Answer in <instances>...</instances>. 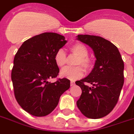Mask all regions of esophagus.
I'll list each match as a JSON object with an SVG mask.
<instances>
[{
	"instance_id": "esophagus-1",
	"label": "esophagus",
	"mask_w": 134,
	"mask_h": 134,
	"mask_svg": "<svg viewBox=\"0 0 134 134\" xmlns=\"http://www.w3.org/2000/svg\"><path fill=\"white\" fill-rule=\"evenodd\" d=\"M75 85V82L74 81H71V86H73Z\"/></svg>"
}]
</instances>
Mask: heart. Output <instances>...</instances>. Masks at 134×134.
I'll return each instance as SVG.
<instances>
[{"label": "heart", "instance_id": "1", "mask_svg": "<svg viewBox=\"0 0 134 134\" xmlns=\"http://www.w3.org/2000/svg\"><path fill=\"white\" fill-rule=\"evenodd\" d=\"M70 51L73 55L78 56L75 61V66H81L86 71H90L92 68V60L87 57L88 49L84 44L76 43L71 45ZM54 61L59 68H63L67 62L66 53L63 49H59L55 54ZM61 77L70 80H76L80 79L84 75V70L80 66L75 68H66L63 69L60 73Z\"/></svg>", "mask_w": 134, "mask_h": 134}]
</instances>
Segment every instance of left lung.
<instances>
[{"mask_svg":"<svg viewBox=\"0 0 134 134\" xmlns=\"http://www.w3.org/2000/svg\"><path fill=\"white\" fill-rule=\"evenodd\" d=\"M76 39L91 47L96 58L90 74L75 82L82 90L77 106L87 118L100 119L110 113L118 102L124 85V61L117 47L102 37L79 35Z\"/></svg>","mask_w":134,"mask_h":134,"instance_id":"1","label":"left lung"}]
</instances>
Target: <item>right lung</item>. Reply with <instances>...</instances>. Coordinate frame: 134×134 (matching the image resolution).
Returning <instances> with one entry per match:
<instances>
[{"label": "right lung", "instance_id": "right-lung-1", "mask_svg": "<svg viewBox=\"0 0 134 134\" xmlns=\"http://www.w3.org/2000/svg\"><path fill=\"white\" fill-rule=\"evenodd\" d=\"M66 42L59 34L42 33L23 42L15 56L11 73L15 97L20 106L33 116L51 113L70 87L66 78L48 81L59 74L54 56Z\"/></svg>", "mask_w": 134, "mask_h": 134}]
</instances>
